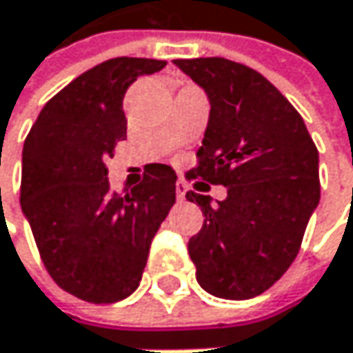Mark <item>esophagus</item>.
<instances>
[{"label": "esophagus", "mask_w": 353, "mask_h": 353, "mask_svg": "<svg viewBox=\"0 0 353 353\" xmlns=\"http://www.w3.org/2000/svg\"><path fill=\"white\" fill-rule=\"evenodd\" d=\"M185 195H187V185L185 183H176V199L179 201H185Z\"/></svg>", "instance_id": "esophagus-1"}]
</instances>
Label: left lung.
Listing matches in <instances>:
<instances>
[{"instance_id": "8db88e82", "label": "left lung", "mask_w": 353, "mask_h": 353, "mask_svg": "<svg viewBox=\"0 0 353 353\" xmlns=\"http://www.w3.org/2000/svg\"><path fill=\"white\" fill-rule=\"evenodd\" d=\"M174 65L209 99L199 166L189 176L228 189L217 203L187 193L205 217L189 240L197 283L219 299L258 296L299 254L319 205V152L299 111L254 68L217 57Z\"/></svg>"}]
</instances>
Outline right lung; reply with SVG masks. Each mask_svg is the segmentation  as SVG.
<instances>
[{"label": "right lung", "mask_w": 353, "mask_h": 353, "mask_svg": "<svg viewBox=\"0 0 353 353\" xmlns=\"http://www.w3.org/2000/svg\"><path fill=\"white\" fill-rule=\"evenodd\" d=\"M154 59L89 68L40 111L22 150V203L54 283L89 303H117L142 281L150 243L176 201V174L148 164L140 185L110 189L105 160L125 138L123 95Z\"/></svg>", "instance_id": "right-lung-1"}]
</instances>
